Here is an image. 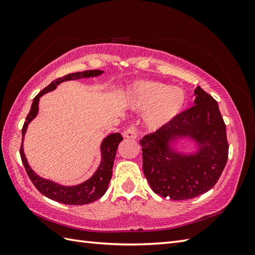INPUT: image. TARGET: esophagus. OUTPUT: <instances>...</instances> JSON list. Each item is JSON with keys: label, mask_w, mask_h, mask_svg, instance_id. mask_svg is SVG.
<instances>
[{"label": "esophagus", "mask_w": 255, "mask_h": 255, "mask_svg": "<svg viewBox=\"0 0 255 255\" xmlns=\"http://www.w3.org/2000/svg\"><path fill=\"white\" fill-rule=\"evenodd\" d=\"M124 137L128 139H136L137 138V129L134 127H130L124 131Z\"/></svg>", "instance_id": "34e87169"}]
</instances>
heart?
I'll list each match as a JSON object with an SVG mask.
<instances>
[{
  "instance_id": "obj_1",
  "label": "heart",
  "mask_w": 255,
  "mask_h": 255,
  "mask_svg": "<svg viewBox=\"0 0 255 255\" xmlns=\"http://www.w3.org/2000/svg\"><path fill=\"white\" fill-rule=\"evenodd\" d=\"M186 95L178 86H169L158 81H142L133 86L129 94V105L143 112L145 125L150 129H159L173 121L185 106Z\"/></svg>"
}]
</instances>
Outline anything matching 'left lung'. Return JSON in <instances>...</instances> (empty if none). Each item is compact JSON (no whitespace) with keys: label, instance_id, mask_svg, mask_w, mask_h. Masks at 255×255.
I'll list each match as a JSON object with an SVG mask.
<instances>
[{"label":"left lung","instance_id":"1","mask_svg":"<svg viewBox=\"0 0 255 255\" xmlns=\"http://www.w3.org/2000/svg\"><path fill=\"white\" fill-rule=\"evenodd\" d=\"M195 105L169 124L140 140L142 169L152 191L162 197L184 200L197 197L215 186L228 160L226 125L213 96L197 86ZM178 137L196 141L194 155L173 151L170 141Z\"/></svg>","mask_w":255,"mask_h":255}]
</instances>
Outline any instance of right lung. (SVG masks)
<instances>
[{
	"label": "right lung",
	"mask_w": 255,
	"mask_h": 255,
	"mask_svg": "<svg viewBox=\"0 0 255 255\" xmlns=\"http://www.w3.org/2000/svg\"><path fill=\"white\" fill-rule=\"evenodd\" d=\"M102 73H103L102 70H89V71L70 73V74L64 75L62 78H59V79H56L55 81H52L47 88L40 91L39 93L35 96L34 101H32L30 111L26 117L23 129H21V136H23V138H21L19 153H20L21 162H23L27 174H28L30 181L32 182V184H34L38 191H39L42 195H45L46 197L50 198L52 200H56V202L66 204V205H84V204H90L92 202H95V200L101 198L103 195L106 193L108 184H110V181L112 178L114 160H115L118 144L121 143L123 137L121 133L117 132V133L110 134V136H107L104 140H103V142L101 144L102 161L99 169L96 170L93 176L90 177L88 181L83 182L82 184H79V185L62 186L51 181L44 180L42 177L38 176L36 173L29 167L28 162L26 160V156L24 154V150H23V139L25 136L27 126H28V124L37 116L39 99L45 93H47V92L53 91L57 88V85H59L61 82H64V81L75 80L80 78L96 77V75H100Z\"/></svg>",
	"instance_id": "1"
}]
</instances>
